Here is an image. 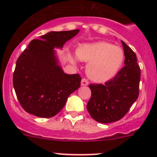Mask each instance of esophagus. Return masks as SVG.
<instances>
[{
	"label": "esophagus",
	"instance_id": "obj_1",
	"mask_svg": "<svg viewBox=\"0 0 157 157\" xmlns=\"http://www.w3.org/2000/svg\"><path fill=\"white\" fill-rule=\"evenodd\" d=\"M88 83H89L88 80H87L86 78L82 79V80H81V85L82 86H87V84H88Z\"/></svg>",
	"mask_w": 157,
	"mask_h": 157
}]
</instances>
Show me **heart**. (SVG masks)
<instances>
[{
    "label": "heart",
    "instance_id": "1",
    "mask_svg": "<svg viewBox=\"0 0 157 157\" xmlns=\"http://www.w3.org/2000/svg\"><path fill=\"white\" fill-rule=\"evenodd\" d=\"M77 56L80 61L88 63L87 73L89 77L100 83L113 78L124 60L122 49L107 42L81 45L77 49Z\"/></svg>",
    "mask_w": 157,
    "mask_h": 157
}]
</instances>
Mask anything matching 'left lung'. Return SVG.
Returning a JSON list of instances; mask_svg holds the SVG:
<instances>
[{
    "mask_svg": "<svg viewBox=\"0 0 157 157\" xmlns=\"http://www.w3.org/2000/svg\"><path fill=\"white\" fill-rule=\"evenodd\" d=\"M121 42L125 66L104 84H89L91 97L87 109L94 121L102 124L122 119L139 94L141 70L136 55L123 40Z\"/></svg>",
    "mask_w": 157,
    "mask_h": 157,
    "instance_id": "obj_1",
    "label": "left lung"
}]
</instances>
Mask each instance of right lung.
I'll use <instances>...</instances> for the list:
<instances>
[{"instance_id":"add662e5","label":"right lung","mask_w":157,"mask_h":157,"mask_svg":"<svg viewBox=\"0 0 157 157\" xmlns=\"http://www.w3.org/2000/svg\"><path fill=\"white\" fill-rule=\"evenodd\" d=\"M79 31L49 32L41 36V40H31L18 58L13 86L25 111L44 118L54 117L80 87V76L66 74L57 64L54 52L55 47L62 48Z\"/></svg>"}]
</instances>
